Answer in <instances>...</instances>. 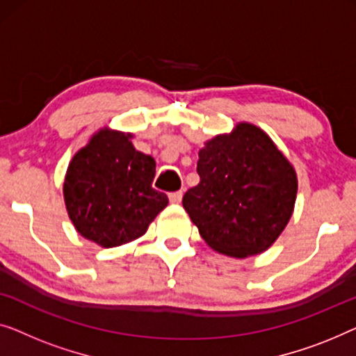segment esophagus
I'll return each mask as SVG.
<instances>
[{
	"mask_svg": "<svg viewBox=\"0 0 356 356\" xmlns=\"http://www.w3.org/2000/svg\"><path fill=\"white\" fill-rule=\"evenodd\" d=\"M182 197H184L182 190H179V192H172V193H169V202L180 203V202H182Z\"/></svg>",
	"mask_w": 356,
	"mask_h": 356,
	"instance_id": "1",
	"label": "esophagus"
}]
</instances>
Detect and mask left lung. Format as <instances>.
I'll return each mask as SVG.
<instances>
[{
	"label": "left lung",
	"mask_w": 356,
	"mask_h": 356,
	"mask_svg": "<svg viewBox=\"0 0 356 356\" xmlns=\"http://www.w3.org/2000/svg\"><path fill=\"white\" fill-rule=\"evenodd\" d=\"M197 172L182 204L209 247L245 258L276 242L292 216L297 176L261 129L242 122L209 140Z\"/></svg>",
	"instance_id": "1"
}]
</instances>
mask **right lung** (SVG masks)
<instances>
[{
	"mask_svg": "<svg viewBox=\"0 0 356 356\" xmlns=\"http://www.w3.org/2000/svg\"><path fill=\"white\" fill-rule=\"evenodd\" d=\"M130 134L99 130L76 153L64 180L69 218L85 238L111 248L147 232L168 207L152 187L156 163L137 152Z\"/></svg>",
	"mask_w": 356,
	"mask_h": 356,
	"instance_id": "obj_1",
	"label": "right lung"
}]
</instances>
